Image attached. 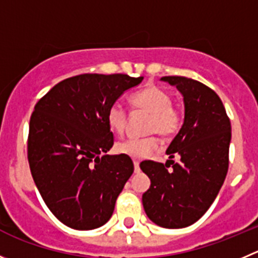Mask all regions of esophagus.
I'll return each instance as SVG.
<instances>
[{
  "mask_svg": "<svg viewBox=\"0 0 258 258\" xmlns=\"http://www.w3.org/2000/svg\"><path fill=\"white\" fill-rule=\"evenodd\" d=\"M134 172H136V173L141 172V167H139V162L138 161H134Z\"/></svg>",
  "mask_w": 258,
  "mask_h": 258,
  "instance_id": "34e87169",
  "label": "esophagus"
}]
</instances>
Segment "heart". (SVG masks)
I'll return each mask as SVG.
<instances>
[{
	"instance_id": "obj_1",
	"label": "heart",
	"mask_w": 258,
	"mask_h": 258,
	"mask_svg": "<svg viewBox=\"0 0 258 258\" xmlns=\"http://www.w3.org/2000/svg\"><path fill=\"white\" fill-rule=\"evenodd\" d=\"M134 110L149 114L146 132L158 134L163 139H171L177 134L182 124V115L172 105V97L167 91L158 86H147L131 96ZM110 129L116 134H122L126 127L127 112L119 102L109 106L106 114ZM158 139L154 136L144 138H129L115 144V152L134 159L146 158L158 148Z\"/></svg>"
}]
</instances>
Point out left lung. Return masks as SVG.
<instances>
[{
	"label": "left lung",
	"mask_w": 258,
	"mask_h": 258,
	"mask_svg": "<svg viewBox=\"0 0 258 258\" xmlns=\"http://www.w3.org/2000/svg\"><path fill=\"white\" fill-rule=\"evenodd\" d=\"M161 80L183 96L185 119L166 151L171 159L141 163L151 178L142 201L152 222L175 229L198 222L217 198L228 172L232 132L224 105L212 88L181 76ZM175 155L180 156L178 164Z\"/></svg>",
	"instance_id": "obj_1"
}]
</instances>
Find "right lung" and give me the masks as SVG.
Returning <instances> with one entry per match:
<instances>
[{
  "mask_svg": "<svg viewBox=\"0 0 258 258\" xmlns=\"http://www.w3.org/2000/svg\"><path fill=\"white\" fill-rule=\"evenodd\" d=\"M143 77L85 73L63 80L36 102L28 159L51 213L77 230L104 225L134 171L131 157L110 156L107 109Z\"/></svg>",
  "mask_w": 258,
  "mask_h": 258,
  "instance_id": "add662e5",
  "label": "right lung"
}]
</instances>
